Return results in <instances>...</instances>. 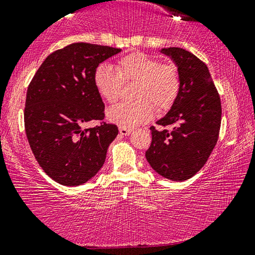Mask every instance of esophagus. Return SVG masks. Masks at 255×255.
Returning <instances> with one entry per match:
<instances>
[{
	"instance_id": "obj_1",
	"label": "esophagus",
	"mask_w": 255,
	"mask_h": 255,
	"mask_svg": "<svg viewBox=\"0 0 255 255\" xmlns=\"http://www.w3.org/2000/svg\"><path fill=\"white\" fill-rule=\"evenodd\" d=\"M119 132L123 136H128L131 134V129H128V128H125V127H119Z\"/></svg>"
}]
</instances>
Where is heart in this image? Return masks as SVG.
I'll return each mask as SVG.
<instances>
[{
    "label": "heart",
    "mask_w": 255,
    "mask_h": 255,
    "mask_svg": "<svg viewBox=\"0 0 255 255\" xmlns=\"http://www.w3.org/2000/svg\"><path fill=\"white\" fill-rule=\"evenodd\" d=\"M93 82L99 94L109 103L119 98L123 82H136L132 102L111 107L108 119L120 127L134 128L147 123L155 113L170 109L180 92L178 69L172 63H160L154 56L132 52L117 62V68L100 63L94 71Z\"/></svg>",
    "instance_id": "heart-1"
}]
</instances>
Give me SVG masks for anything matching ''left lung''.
Returning a JSON list of instances; mask_svg holds the SVG:
<instances>
[{"label": "left lung", "mask_w": 255, "mask_h": 255, "mask_svg": "<svg viewBox=\"0 0 255 255\" xmlns=\"http://www.w3.org/2000/svg\"><path fill=\"white\" fill-rule=\"evenodd\" d=\"M175 63L180 92L173 106L151 127L152 143L145 153L147 162L164 178L187 180L207 162L215 148L221 124L219 94L207 64L180 47L162 48Z\"/></svg>", "instance_id": "1"}]
</instances>
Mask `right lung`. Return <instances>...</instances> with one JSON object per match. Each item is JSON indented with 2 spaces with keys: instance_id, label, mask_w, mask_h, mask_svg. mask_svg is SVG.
<instances>
[{
  "instance_id": "right-lung-1",
  "label": "right lung",
  "mask_w": 255,
  "mask_h": 255,
  "mask_svg": "<svg viewBox=\"0 0 255 255\" xmlns=\"http://www.w3.org/2000/svg\"><path fill=\"white\" fill-rule=\"evenodd\" d=\"M120 48L74 43L53 52L38 68L27 91L25 129L30 148L48 177L64 186L93 178L118 135L116 125L84 129L104 118V103L93 76Z\"/></svg>"
}]
</instances>
